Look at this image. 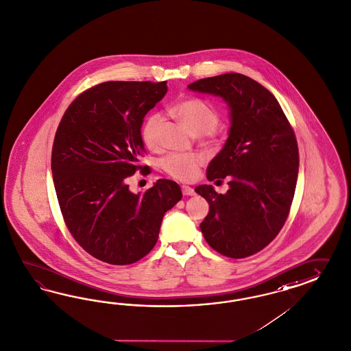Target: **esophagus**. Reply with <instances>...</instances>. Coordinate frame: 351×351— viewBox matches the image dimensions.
<instances>
[{
    "label": "esophagus",
    "mask_w": 351,
    "mask_h": 351,
    "mask_svg": "<svg viewBox=\"0 0 351 351\" xmlns=\"http://www.w3.org/2000/svg\"><path fill=\"white\" fill-rule=\"evenodd\" d=\"M181 191H182V194L184 195H194L195 194V191L191 186H188V185H181Z\"/></svg>",
    "instance_id": "obj_1"
}]
</instances>
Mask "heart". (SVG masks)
Instances as JSON below:
<instances>
[{"label":"heart","instance_id":"heart-1","mask_svg":"<svg viewBox=\"0 0 351 351\" xmlns=\"http://www.w3.org/2000/svg\"><path fill=\"white\" fill-rule=\"evenodd\" d=\"M171 114L185 125L193 135H204L208 138L216 136V126L220 122V114L208 101L201 97H186L171 106ZM163 117L158 112L150 113L145 118L141 128V138L148 148L160 147V128ZM203 165V157L197 153H172L162 160L160 167L172 179L181 181L193 180L199 167Z\"/></svg>","mask_w":351,"mask_h":351}]
</instances>
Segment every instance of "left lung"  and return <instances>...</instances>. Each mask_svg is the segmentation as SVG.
I'll return each instance as SVG.
<instances>
[{
  "mask_svg": "<svg viewBox=\"0 0 351 351\" xmlns=\"http://www.w3.org/2000/svg\"><path fill=\"white\" fill-rule=\"evenodd\" d=\"M188 87L221 96L232 117L229 138L207 169L210 181L228 178L229 191L195 188L210 204L201 223L203 237L226 257L255 255L280 232L293 201L298 173L293 128L274 95L247 75L225 73Z\"/></svg>",
  "mask_w": 351,
  "mask_h": 351,
  "instance_id": "1",
  "label": "left lung"
}]
</instances>
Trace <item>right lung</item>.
Returning a JSON list of instances; mask_svg holds the SVG:
<instances>
[{
    "instance_id": "add662e5",
    "label": "right lung",
    "mask_w": 351,
    "mask_h": 351,
    "mask_svg": "<svg viewBox=\"0 0 351 351\" xmlns=\"http://www.w3.org/2000/svg\"><path fill=\"white\" fill-rule=\"evenodd\" d=\"M163 82L109 81L87 88L65 110L53 138L51 170L64 223L87 254L130 265L157 243L165 213L182 198L160 179L143 194L128 189L145 153L140 128L167 93Z\"/></svg>"
}]
</instances>
